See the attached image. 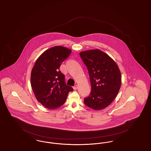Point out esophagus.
I'll return each instance as SVG.
<instances>
[{"mask_svg": "<svg viewBox=\"0 0 151 151\" xmlns=\"http://www.w3.org/2000/svg\"><path fill=\"white\" fill-rule=\"evenodd\" d=\"M73 88L74 89H77L78 88V85H75V86L73 87Z\"/></svg>", "mask_w": 151, "mask_h": 151, "instance_id": "obj_1", "label": "esophagus"}]
</instances>
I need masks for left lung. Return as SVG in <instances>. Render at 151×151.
<instances>
[{
    "label": "left lung",
    "instance_id": "8db88e82",
    "mask_svg": "<svg viewBox=\"0 0 151 151\" xmlns=\"http://www.w3.org/2000/svg\"><path fill=\"white\" fill-rule=\"evenodd\" d=\"M87 67L91 92L84 104L96 110L104 109L115 99L121 86V73L114 60L99 49L80 52Z\"/></svg>",
    "mask_w": 151,
    "mask_h": 151
}]
</instances>
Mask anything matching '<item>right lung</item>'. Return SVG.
<instances>
[{
  "mask_svg": "<svg viewBox=\"0 0 151 151\" xmlns=\"http://www.w3.org/2000/svg\"><path fill=\"white\" fill-rule=\"evenodd\" d=\"M71 50L57 46L44 51L37 59L31 72V86L36 99L46 108L55 109L64 104L73 91L65 83V75L59 70L61 63Z\"/></svg>",
  "mask_w": 151,
  "mask_h": 151,
  "instance_id": "obj_1",
  "label": "right lung"
}]
</instances>
